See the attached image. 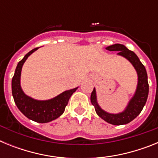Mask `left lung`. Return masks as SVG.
Returning <instances> with one entry per match:
<instances>
[{
  "label": "left lung",
  "mask_w": 158,
  "mask_h": 158,
  "mask_svg": "<svg viewBox=\"0 0 158 158\" xmlns=\"http://www.w3.org/2000/svg\"><path fill=\"white\" fill-rule=\"evenodd\" d=\"M109 51H118L117 55L127 59L135 69L138 75V84L134 96L128 102L126 108L122 112L112 114L103 110L99 105L96 97V89L91 94V103L95 107L96 114L104 121L112 125H123L129 123L140 114L147 100L149 94V84L146 68L140 62L139 57L133 51H130L123 44L116 43L106 47Z\"/></svg>",
  "instance_id": "1"
}]
</instances>
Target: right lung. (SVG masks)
<instances>
[{
  "instance_id": "1",
  "label": "right lung",
  "mask_w": 158,
  "mask_h": 158,
  "mask_svg": "<svg viewBox=\"0 0 158 158\" xmlns=\"http://www.w3.org/2000/svg\"><path fill=\"white\" fill-rule=\"evenodd\" d=\"M39 48L31 50L17 64L12 80V93L15 104L25 116L35 122L45 123L56 119L63 114L70 96L78 87L66 90L54 98L46 100H35L25 94L20 85L22 67L27 58Z\"/></svg>"
}]
</instances>
